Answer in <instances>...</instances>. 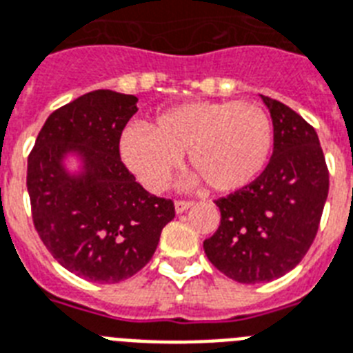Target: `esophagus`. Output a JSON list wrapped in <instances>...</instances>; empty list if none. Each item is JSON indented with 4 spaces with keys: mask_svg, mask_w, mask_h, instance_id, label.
<instances>
[{
    "mask_svg": "<svg viewBox=\"0 0 353 353\" xmlns=\"http://www.w3.org/2000/svg\"><path fill=\"white\" fill-rule=\"evenodd\" d=\"M194 205L192 201H176L174 203V206H176V212L177 214H183V212H186L190 206Z\"/></svg>",
    "mask_w": 353,
    "mask_h": 353,
    "instance_id": "34e87169",
    "label": "esophagus"
}]
</instances>
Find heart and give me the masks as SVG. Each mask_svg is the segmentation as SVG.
Instances as JSON below:
<instances>
[{"mask_svg": "<svg viewBox=\"0 0 353 353\" xmlns=\"http://www.w3.org/2000/svg\"><path fill=\"white\" fill-rule=\"evenodd\" d=\"M274 143L272 121L250 101H190L161 112L148 127L123 130V163L148 190H163L188 152L192 181L212 190H241L265 170Z\"/></svg>", "mask_w": 353, "mask_h": 353, "instance_id": "b5f03b06", "label": "heart"}]
</instances>
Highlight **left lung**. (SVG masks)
I'll use <instances>...</instances> for the list:
<instances>
[{
	"mask_svg": "<svg viewBox=\"0 0 353 353\" xmlns=\"http://www.w3.org/2000/svg\"><path fill=\"white\" fill-rule=\"evenodd\" d=\"M274 125V152L256 181L217 199L221 225L206 257L226 277L257 285L296 268L316 239L328 197L319 137L297 112L261 96Z\"/></svg>",
	"mask_w": 353,
	"mask_h": 353,
	"instance_id": "obj_1",
	"label": "left lung"
}]
</instances>
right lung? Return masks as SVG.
<instances>
[{"label":"right lung","instance_id":"obj_1","mask_svg":"<svg viewBox=\"0 0 353 353\" xmlns=\"http://www.w3.org/2000/svg\"><path fill=\"white\" fill-rule=\"evenodd\" d=\"M136 103L114 90L77 97L48 116L28 156L37 234L59 265L92 283L137 274L176 216L174 203L148 194L119 157Z\"/></svg>","mask_w":353,"mask_h":353}]
</instances>
